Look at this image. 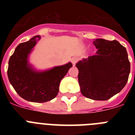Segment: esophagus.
<instances>
[{"label":"esophagus","mask_w":135,"mask_h":135,"mask_svg":"<svg viewBox=\"0 0 135 135\" xmlns=\"http://www.w3.org/2000/svg\"><path fill=\"white\" fill-rule=\"evenodd\" d=\"M78 57H73L72 59H71V63L73 64V66H75L76 64L78 62Z\"/></svg>","instance_id":"obj_1"}]
</instances>
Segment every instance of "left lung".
<instances>
[{
    "mask_svg": "<svg viewBox=\"0 0 135 135\" xmlns=\"http://www.w3.org/2000/svg\"><path fill=\"white\" fill-rule=\"evenodd\" d=\"M93 45L96 54L76 64L82 95L97 101H105L122 90L131 71L126 48L117 40L97 38Z\"/></svg>",
    "mask_w": 135,
    "mask_h": 135,
    "instance_id": "8db88e82",
    "label": "left lung"
}]
</instances>
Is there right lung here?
Returning <instances> with one entry per match:
<instances>
[{"mask_svg":"<svg viewBox=\"0 0 135 135\" xmlns=\"http://www.w3.org/2000/svg\"><path fill=\"white\" fill-rule=\"evenodd\" d=\"M40 36L32 37L15 48L9 61L7 75L15 91L25 100L35 103H45L57 95L59 84L72 64L55 66L51 69L38 71L29 63L30 54Z\"/></svg>","mask_w":135,"mask_h":135,"instance_id":"1","label":"right lung"}]
</instances>
